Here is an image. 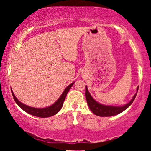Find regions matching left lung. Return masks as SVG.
<instances>
[{"label":"left lung","mask_w":151,"mask_h":151,"mask_svg":"<svg viewBox=\"0 0 151 151\" xmlns=\"http://www.w3.org/2000/svg\"><path fill=\"white\" fill-rule=\"evenodd\" d=\"M138 87L137 88V92H138ZM136 94L133 96L132 99L131 100V101L129 102L128 104H126V105L123 106H105L100 104L99 103H98L97 101H95L94 99L92 98V96L90 95L89 91H88L87 86H85V96L86 101H87L89 107L91 109V111L93 112L95 115L99 116H102V117H106V116H112L117 115V114L121 113L124 111H125L128 107H129L131 106V104L133 103V101H134L135 98H136Z\"/></svg>","instance_id":"left-lung-1"}]
</instances>
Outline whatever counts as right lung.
Returning <instances> with one entry per match:
<instances>
[{
  "label": "right lung",
  "instance_id": "right-lung-1",
  "mask_svg": "<svg viewBox=\"0 0 151 151\" xmlns=\"http://www.w3.org/2000/svg\"><path fill=\"white\" fill-rule=\"evenodd\" d=\"M74 84V82L70 84L67 88L65 89V91H63V93H62L61 96L58 99V100L55 102L54 104H52L50 106L46 107V108H42V109H37V108H33V107L28 106L23 104L21 102L19 101L17 98L15 97V96L13 93V91L11 90L12 95H13V99H14L15 101L16 102V104L19 106L21 108L22 110L25 111L27 113L31 114V115L35 116L37 117H40V118H47L52 116L55 115L57 113H58L60 111V109H62V106H63V102L65 101L66 96H67V93L70 91V88L72 87V86Z\"/></svg>",
  "mask_w": 151,
  "mask_h": 151
}]
</instances>
